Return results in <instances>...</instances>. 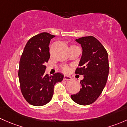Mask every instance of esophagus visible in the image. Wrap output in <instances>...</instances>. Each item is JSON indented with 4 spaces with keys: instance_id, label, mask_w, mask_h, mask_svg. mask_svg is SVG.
<instances>
[{
    "instance_id": "obj_1",
    "label": "esophagus",
    "mask_w": 127,
    "mask_h": 127,
    "mask_svg": "<svg viewBox=\"0 0 127 127\" xmlns=\"http://www.w3.org/2000/svg\"><path fill=\"white\" fill-rule=\"evenodd\" d=\"M63 79L64 80H71L72 78H71V77H69V76L64 75V76Z\"/></svg>"
}]
</instances>
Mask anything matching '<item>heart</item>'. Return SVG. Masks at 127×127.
Returning a JSON list of instances; mask_svg holds the SVG:
<instances>
[{"instance_id":"b5f03b06","label":"heart","mask_w":127,"mask_h":127,"mask_svg":"<svg viewBox=\"0 0 127 127\" xmlns=\"http://www.w3.org/2000/svg\"><path fill=\"white\" fill-rule=\"evenodd\" d=\"M74 46H72L71 47H74ZM60 69H61V70L64 73L69 72V70H70V68H69V66H66V65H63V66H60Z\"/></svg>"}]
</instances>
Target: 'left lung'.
Segmentation results:
<instances>
[{"instance_id": "obj_1", "label": "left lung", "mask_w": 127, "mask_h": 127, "mask_svg": "<svg viewBox=\"0 0 127 127\" xmlns=\"http://www.w3.org/2000/svg\"><path fill=\"white\" fill-rule=\"evenodd\" d=\"M80 44L82 56L75 74L83 75L81 88L75 94L71 95L73 101L81 105L94 103L102 93L109 74L108 53L105 48L93 36L75 40Z\"/></svg>"}]
</instances>
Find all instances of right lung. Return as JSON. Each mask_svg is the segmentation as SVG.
<instances>
[{
    "label": "right lung",
    "instance_id": "1",
    "mask_svg": "<svg viewBox=\"0 0 127 127\" xmlns=\"http://www.w3.org/2000/svg\"><path fill=\"white\" fill-rule=\"evenodd\" d=\"M54 35L46 32L34 36L28 41L21 55L18 75L21 93L33 106H42L51 100L53 87L63 79L61 73L45 74L46 63L50 58L49 44Z\"/></svg>",
    "mask_w": 127,
    "mask_h": 127
}]
</instances>
